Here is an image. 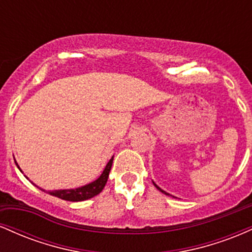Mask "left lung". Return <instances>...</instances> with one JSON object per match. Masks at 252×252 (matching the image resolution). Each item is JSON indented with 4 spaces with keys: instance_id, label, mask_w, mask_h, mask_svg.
I'll use <instances>...</instances> for the list:
<instances>
[{
    "instance_id": "1",
    "label": "left lung",
    "mask_w": 252,
    "mask_h": 252,
    "mask_svg": "<svg viewBox=\"0 0 252 252\" xmlns=\"http://www.w3.org/2000/svg\"><path fill=\"white\" fill-rule=\"evenodd\" d=\"M153 184H154V182H153ZM154 186H155V187H156V189H158V190H161V192H162V193H164V194H168V193H166V192H164V190H162V189H160V187H158V186H156V185H155V184H154Z\"/></svg>"
}]
</instances>
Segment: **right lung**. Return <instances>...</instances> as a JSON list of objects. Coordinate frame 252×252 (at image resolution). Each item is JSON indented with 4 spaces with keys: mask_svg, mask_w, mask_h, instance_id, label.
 <instances>
[{
    "mask_svg": "<svg viewBox=\"0 0 252 252\" xmlns=\"http://www.w3.org/2000/svg\"><path fill=\"white\" fill-rule=\"evenodd\" d=\"M112 160H114V158H110L108 164H106L105 169L103 170L102 175H100L96 181L91 182V184L86 185V186L79 187V189H76L52 190V192H48V193H50L51 195L57 196V198L63 199V200H68V201H83V200H86V199L92 198V196L99 194V193L103 190L104 186L106 185V181H108L110 169H111V166H112ZM43 192H45V190H43Z\"/></svg>",
    "mask_w": 252,
    "mask_h": 252,
    "instance_id": "1",
    "label": "right lung"
}]
</instances>
